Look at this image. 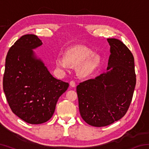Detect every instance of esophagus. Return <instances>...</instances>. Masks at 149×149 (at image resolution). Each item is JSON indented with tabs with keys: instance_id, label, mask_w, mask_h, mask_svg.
Here are the masks:
<instances>
[{
	"instance_id": "esophagus-1",
	"label": "esophagus",
	"mask_w": 149,
	"mask_h": 149,
	"mask_svg": "<svg viewBox=\"0 0 149 149\" xmlns=\"http://www.w3.org/2000/svg\"><path fill=\"white\" fill-rule=\"evenodd\" d=\"M70 85L72 87H75V83L74 81H71L70 82Z\"/></svg>"
}]
</instances>
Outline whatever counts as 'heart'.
I'll return each mask as SVG.
<instances>
[{
	"label": "heart",
	"instance_id": "1",
	"mask_svg": "<svg viewBox=\"0 0 149 149\" xmlns=\"http://www.w3.org/2000/svg\"><path fill=\"white\" fill-rule=\"evenodd\" d=\"M92 50L84 46H75L65 50L64 58L58 57L55 61L57 68L67 70L70 64L78 65L77 73L80 77H87L95 72L100 64V58L93 54Z\"/></svg>",
	"mask_w": 149,
	"mask_h": 149
}]
</instances>
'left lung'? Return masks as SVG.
<instances>
[{"label":"left lung","instance_id":"obj_1","mask_svg":"<svg viewBox=\"0 0 149 149\" xmlns=\"http://www.w3.org/2000/svg\"><path fill=\"white\" fill-rule=\"evenodd\" d=\"M110 56L107 72L77 86L81 116L94 127L112 124L124 116L136 84L134 58L116 39H107Z\"/></svg>","mask_w":149,"mask_h":149}]
</instances>
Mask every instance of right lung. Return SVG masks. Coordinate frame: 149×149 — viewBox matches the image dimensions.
I'll list each match as a JSON object with an SVG mask.
<instances>
[{
	"label": "right lung",
	"mask_w": 149,
	"mask_h": 149,
	"mask_svg": "<svg viewBox=\"0 0 149 149\" xmlns=\"http://www.w3.org/2000/svg\"><path fill=\"white\" fill-rule=\"evenodd\" d=\"M37 35H25L15 42L6 58L3 90L11 110L20 119L40 124L52 118L68 83L50 74L33 49L41 46Z\"/></svg>",
	"instance_id": "1"
}]
</instances>
